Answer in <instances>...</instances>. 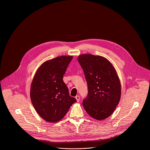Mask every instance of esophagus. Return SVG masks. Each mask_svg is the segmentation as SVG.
<instances>
[{
	"label": "esophagus",
	"mask_w": 150,
	"mask_h": 150,
	"mask_svg": "<svg viewBox=\"0 0 150 150\" xmlns=\"http://www.w3.org/2000/svg\"><path fill=\"white\" fill-rule=\"evenodd\" d=\"M75 98H76V100L77 102H78V101H79V99H80V97H79V96H76L75 97Z\"/></svg>",
	"instance_id": "34e87169"
}]
</instances>
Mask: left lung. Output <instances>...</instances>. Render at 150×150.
<instances>
[{
	"label": "left lung",
	"mask_w": 150,
	"mask_h": 150,
	"mask_svg": "<svg viewBox=\"0 0 150 150\" xmlns=\"http://www.w3.org/2000/svg\"><path fill=\"white\" fill-rule=\"evenodd\" d=\"M78 60L86 79L88 93L82 101L87 113L101 120L115 111L121 97V85L117 74L106 58L91 54H81Z\"/></svg>",
	"instance_id": "left-lung-1"
}]
</instances>
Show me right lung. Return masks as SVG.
<instances>
[{
	"mask_svg": "<svg viewBox=\"0 0 150 150\" xmlns=\"http://www.w3.org/2000/svg\"><path fill=\"white\" fill-rule=\"evenodd\" d=\"M72 56H61L47 60L37 70L30 90V98L37 113L45 120L54 123L68 112L76 100L69 96L63 81Z\"/></svg>",
	"mask_w": 150,
	"mask_h": 150,
	"instance_id": "obj_1",
	"label": "right lung"
}]
</instances>
